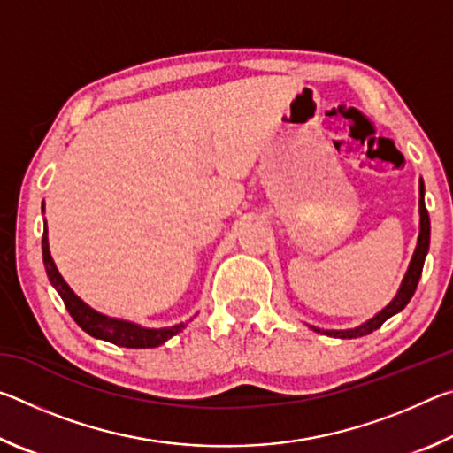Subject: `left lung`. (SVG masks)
<instances>
[{
    "label": "left lung",
    "mask_w": 453,
    "mask_h": 453,
    "mask_svg": "<svg viewBox=\"0 0 453 453\" xmlns=\"http://www.w3.org/2000/svg\"><path fill=\"white\" fill-rule=\"evenodd\" d=\"M424 181L419 180V235H418V245H416V251H413V257L410 262L408 272H405V278L402 281L400 289H397V294L392 302H389L386 308H383L380 313H375L372 319H367L365 324L357 326L354 329H319V327H313V332L318 334H326V335H332V337H342V340H351V337H362L375 332V329L381 327V324L386 319H389L392 316H395L397 311H402L405 305L410 303L411 296L416 294V288L419 283L421 278V270H424V262H426V256H427V250H429V216H427V210H426V202H424Z\"/></svg>",
    "instance_id": "obj_1"
}]
</instances>
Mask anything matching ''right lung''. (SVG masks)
I'll return each mask as SVG.
<instances>
[{"mask_svg":"<svg viewBox=\"0 0 453 453\" xmlns=\"http://www.w3.org/2000/svg\"><path fill=\"white\" fill-rule=\"evenodd\" d=\"M42 251H43V265L45 272H48V278L51 286L58 289L61 300H64L67 311L73 318L75 324H78L83 332L97 337V340H105L110 343H116L119 348H157L162 346L164 342L170 340L175 334H180L186 324H178L172 327H159V329H150L142 327L132 321L107 318L104 313L96 311L94 308L80 300L78 296L73 294V289L67 286L65 280L61 278L58 272L56 264H53L51 254H50V243H48V227H43V237H42Z\"/></svg>","mask_w":453,"mask_h":453,"instance_id":"obj_1","label":"right lung"}]
</instances>
